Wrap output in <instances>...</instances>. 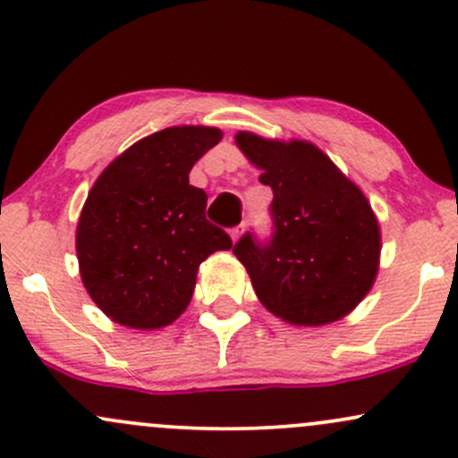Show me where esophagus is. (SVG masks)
Instances as JSON below:
<instances>
[{
	"label": "esophagus",
	"mask_w": 458,
	"mask_h": 458,
	"mask_svg": "<svg viewBox=\"0 0 458 458\" xmlns=\"http://www.w3.org/2000/svg\"><path fill=\"white\" fill-rule=\"evenodd\" d=\"M243 230H245V224H239L236 228L230 230V236H233V241H239V236L243 234Z\"/></svg>",
	"instance_id": "obj_1"
}]
</instances>
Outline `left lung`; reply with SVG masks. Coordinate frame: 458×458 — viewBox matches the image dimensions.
<instances>
[{
	"mask_svg": "<svg viewBox=\"0 0 458 458\" xmlns=\"http://www.w3.org/2000/svg\"><path fill=\"white\" fill-rule=\"evenodd\" d=\"M236 146L273 189V234L233 247L269 312L293 325L346 317L379 271L381 233L361 189L310 141L236 133Z\"/></svg>",
	"mask_w": 458,
	"mask_h": 458,
	"instance_id": "8db88e82",
	"label": "left lung"
}]
</instances>
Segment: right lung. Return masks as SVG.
<instances>
[{
	"label": "right lung",
	"mask_w": 458,
	"mask_h": 458,
	"mask_svg": "<svg viewBox=\"0 0 458 458\" xmlns=\"http://www.w3.org/2000/svg\"><path fill=\"white\" fill-rule=\"evenodd\" d=\"M213 127H170L135 141L97 178L77 224L79 273L114 323L159 329L185 312L198 267L233 239L207 219V193L189 185Z\"/></svg>",
	"instance_id": "1"
}]
</instances>
